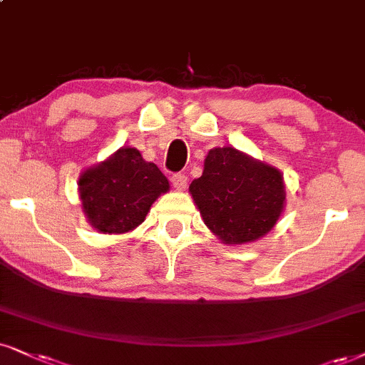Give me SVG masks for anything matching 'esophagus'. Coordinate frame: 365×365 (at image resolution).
<instances>
[{"label": "esophagus", "mask_w": 365, "mask_h": 365, "mask_svg": "<svg viewBox=\"0 0 365 365\" xmlns=\"http://www.w3.org/2000/svg\"><path fill=\"white\" fill-rule=\"evenodd\" d=\"M170 182H173V186L178 191H184V190H186V184H187V175L181 174V173L173 174V178H170Z\"/></svg>", "instance_id": "34e87169"}]
</instances>
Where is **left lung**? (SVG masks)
Segmentation results:
<instances>
[{
	"instance_id": "1",
	"label": "left lung",
	"mask_w": 365,
	"mask_h": 365,
	"mask_svg": "<svg viewBox=\"0 0 365 365\" xmlns=\"http://www.w3.org/2000/svg\"><path fill=\"white\" fill-rule=\"evenodd\" d=\"M190 195L206 227L227 245L262 238L286 206L281 170L233 147L211 148Z\"/></svg>"
}]
</instances>
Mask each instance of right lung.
<instances>
[{
	"mask_svg": "<svg viewBox=\"0 0 365 365\" xmlns=\"http://www.w3.org/2000/svg\"><path fill=\"white\" fill-rule=\"evenodd\" d=\"M169 181L135 147H121L84 169L78 190L84 217L100 233H128L143 223L150 206L169 191Z\"/></svg>",
	"mask_w": 365,
	"mask_h": 365,
	"instance_id": "right-lung-1",
	"label": "right lung"
}]
</instances>
